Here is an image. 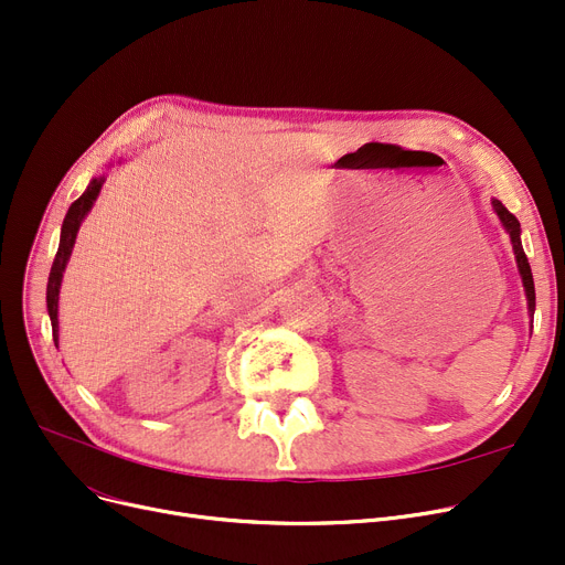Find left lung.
<instances>
[{
  "instance_id": "1",
  "label": "left lung",
  "mask_w": 565,
  "mask_h": 565,
  "mask_svg": "<svg viewBox=\"0 0 565 565\" xmlns=\"http://www.w3.org/2000/svg\"><path fill=\"white\" fill-rule=\"evenodd\" d=\"M494 211L501 220V224L507 226L509 235H511V243H513V249H515V258H518V267H520V275H522V284H524V290H526V302H529V313L533 316V311H536V288H533V277H531V267H529V260H526V254L522 249V243H520V222L518 217L509 211L507 205H503L501 201H492Z\"/></svg>"
}]
</instances>
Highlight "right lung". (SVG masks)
<instances>
[{"label": "right lung", "mask_w": 565, "mask_h": 565, "mask_svg": "<svg viewBox=\"0 0 565 565\" xmlns=\"http://www.w3.org/2000/svg\"><path fill=\"white\" fill-rule=\"evenodd\" d=\"M105 183V178H94L92 183H88L86 192L71 203L68 213H66V220H64V226H62V241H58V249H56V256H54V263H52V270H50V279H47V313H50V320H52V339H54V345H56V339H58V320H56V311H58V286H62V277H64V270H66V263H68V256L73 252V245H75V235H77V228L84 220V215L92 211V205L100 192Z\"/></svg>", "instance_id": "1"}]
</instances>
